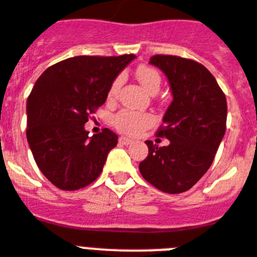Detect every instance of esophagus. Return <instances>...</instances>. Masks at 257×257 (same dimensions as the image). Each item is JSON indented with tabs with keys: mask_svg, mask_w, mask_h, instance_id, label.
Returning a JSON list of instances; mask_svg holds the SVG:
<instances>
[{
	"mask_svg": "<svg viewBox=\"0 0 257 257\" xmlns=\"http://www.w3.org/2000/svg\"><path fill=\"white\" fill-rule=\"evenodd\" d=\"M118 141H120V144H124V145H129V144L133 143V140L128 139V137H124V136H121V137L118 139Z\"/></svg>",
	"mask_w": 257,
	"mask_h": 257,
	"instance_id": "obj_1",
	"label": "esophagus"
}]
</instances>
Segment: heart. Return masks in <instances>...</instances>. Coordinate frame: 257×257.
I'll return each instance as SVG.
<instances>
[{
    "mask_svg": "<svg viewBox=\"0 0 257 257\" xmlns=\"http://www.w3.org/2000/svg\"><path fill=\"white\" fill-rule=\"evenodd\" d=\"M136 78L139 79L140 83L149 93H157L161 88V75L156 68L149 67V66H140L136 70ZM120 85H121V78L117 76L110 83L109 89H108V99L113 100L117 96ZM153 122V114L131 109L118 110L112 118V124H113L114 128L117 129L118 132L129 136L139 135L140 132H143L144 129L149 128Z\"/></svg>",
    "mask_w": 257,
    "mask_h": 257,
    "instance_id": "1",
    "label": "heart"
}]
</instances>
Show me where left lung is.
<instances>
[{
    "label": "left lung",
    "instance_id": "left-lung-1",
    "mask_svg": "<svg viewBox=\"0 0 257 257\" xmlns=\"http://www.w3.org/2000/svg\"><path fill=\"white\" fill-rule=\"evenodd\" d=\"M150 63L168 76L173 101L157 129L169 145L145 141L149 154L140 173L168 194L187 191L211 166L226 132V95L203 64L176 55H154Z\"/></svg>",
    "mask_w": 257,
    "mask_h": 257
}]
</instances>
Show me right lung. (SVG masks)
I'll use <instances>...</instances> for the list:
<instances>
[{
  "label": "right lung",
  "instance_id": "right-lung-1",
  "mask_svg": "<svg viewBox=\"0 0 257 257\" xmlns=\"http://www.w3.org/2000/svg\"><path fill=\"white\" fill-rule=\"evenodd\" d=\"M133 58L74 56L53 64L35 81L27 97V143L39 170L58 189H83L100 176L118 137L108 128L89 137L84 124Z\"/></svg>",
  "mask_w": 257,
  "mask_h": 257
}]
</instances>
